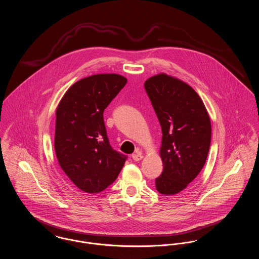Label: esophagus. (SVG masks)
I'll return each mask as SVG.
<instances>
[{"mask_svg":"<svg viewBox=\"0 0 259 259\" xmlns=\"http://www.w3.org/2000/svg\"><path fill=\"white\" fill-rule=\"evenodd\" d=\"M132 159H133L135 162H138V161H140V160L143 159V155L140 153L139 150H137L136 153L132 155Z\"/></svg>","mask_w":259,"mask_h":259,"instance_id":"obj_1","label":"esophagus"}]
</instances>
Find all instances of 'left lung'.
<instances>
[{
    "label": "left lung",
    "mask_w": 259,
    "mask_h": 259,
    "mask_svg": "<svg viewBox=\"0 0 259 259\" xmlns=\"http://www.w3.org/2000/svg\"><path fill=\"white\" fill-rule=\"evenodd\" d=\"M162 128L160 155L164 169L156 179L166 196L182 192L205 164L210 145V120L198 93L187 83L159 74L144 83Z\"/></svg>",
    "instance_id": "obj_1"
}]
</instances>
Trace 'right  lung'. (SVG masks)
<instances>
[{
  "instance_id": "1",
  "label": "right lung",
  "mask_w": 259,
  "mask_h": 259,
  "mask_svg": "<svg viewBox=\"0 0 259 259\" xmlns=\"http://www.w3.org/2000/svg\"><path fill=\"white\" fill-rule=\"evenodd\" d=\"M118 74H96L70 87L57 109L55 149L58 163L81 191L97 194L115 181L127 156L108 139L103 112L125 87Z\"/></svg>"
}]
</instances>
